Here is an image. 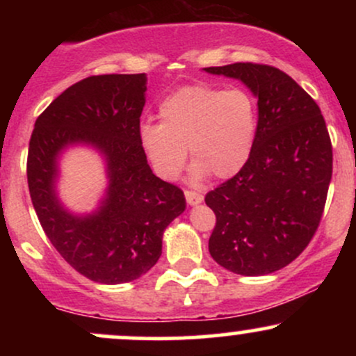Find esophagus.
<instances>
[{
    "instance_id": "esophagus-1",
    "label": "esophagus",
    "mask_w": 356,
    "mask_h": 356,
    "mask_svg": "<svg viewBox=\"0 0 356 356\" xmlns=\"http://www.w3.org/2000/svg\"><path fill=\"white\" fill-rule=\"evenodd\" d=\"M186 194V201L187 204H191V206H195V204H201L204 195L201 194V192H195V191H186L184 192Z\"/></svg>"
}]
</instances>
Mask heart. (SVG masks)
<instances>
[{"instance_id": "heart-1", "label": "heart", "mask_w": 356, "mask_h": 356, "mask_svg": "<svg viewBox=\"0 0 356 356\" xmlns=\"http://www.w3.org/2000/svg\"><path fill=\"white\" fill-rule=\"evenodd\" d=\"M161 124L140 127V145L154 170L172 181L189 149L194 181L207 174L229 179L246 165L256 138V104L244 90L189 85L159 105Z\"/></svg>"}]
</instances>
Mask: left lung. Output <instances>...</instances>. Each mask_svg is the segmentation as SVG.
<instances>
[{
    "label": "left lung",
    "instance_id": "obj_1",
    "mask_svg": "<svg viewBox=\"0 0 356 356\" xmlns=\"http://www.w3.org/2000/svg\"><path fill=\"white\" fill-rule=\"evenodd\" d=\"M204 70L241 80L257 99L249 161L206 194L216 214L209 252L236 275H269L295 261L320 226L333 172L328 129L316 102L280 68L246 61Z\"/></svg>",
    "mask_w": 356,
    "mask_h": 356
}]
</instances>
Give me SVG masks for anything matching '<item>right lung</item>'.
<instances>
[{"instance_id": "obj_1", "label": "right lung", "mask_w": 356, "mask_h": 356, "mask_svg": "<svg viewBox=\"0 0 356 356\" xmlns=\"http://www.w3.org/2000/svg\"><path fill=\"white\" fill-rule=\"evenodd\" d=\"M145 73L76 81L36 118L28 149L31 202L44 234L70 266L102 284L137 280L162 254L165 227L186 209L184 192L162 181L140 145ZM95 146L109 187L93 215L75 216L56 197L58 155L68 145Z\"/></svg>"}]
</instances>
